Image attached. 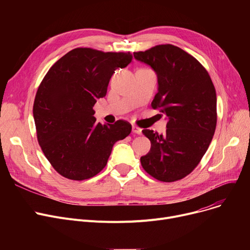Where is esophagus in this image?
<instances>
[{"label":"esophagus","mask_w":250,"mask_h":250,"mask_svg":"<svg viewBox=\"0 0 250 250\" xmlns=\"http://www.w3.org/2000/svg\"><path fill=\"white\" fill-rule=\"evenodd\" d=\"M133 133L137 134V135H141L142 134V129L136 125H133Z\"/></svg>","instance_id":"1"}]
</instances>
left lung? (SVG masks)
<instances>
[{
  "label": "left lung",
  "mask_w": 250,
  "mask_h": 250,
  "mask_svg": "<svg viewBox=\"0 0 250 250\" xmlns=\"http://www.w3.org/2000/svg\"><path fill=\"white\" fill-rule=\"evenodd\" d=\"M134 57L156 73L158 92L151 105L154 109L160 108L167 118L164 135L143 130L151 149L141 157V164L160 181L179 180L198 166L215 134L214 84L198 60L172 44L134 52Z\"/></svg>",
  "instance_id": "left-lung-1"
}]
</instances>
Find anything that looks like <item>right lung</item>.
Here are the masks:
<instances>
[{"label":"right lung","mask_w":250,"mask_h":250,"mask_svg":"<svg viewBox=\"0 0 250 250\" xmlns=\"http://www.w3.org/2000/svg\"><path fill=\"white\" fill-rule=\"evenodd\" d=\"M130 52L79 47L62 57L44 76L33 104L37 140L62 176L84 180L105 167L114 144L130 134L125 121L96 123L93 106L106 95L111 76L132 62Z\"/></svg>","instance_id":"1"}]
</instances>
